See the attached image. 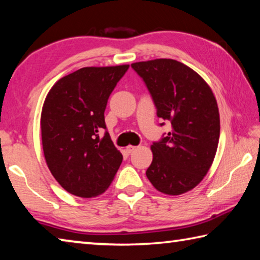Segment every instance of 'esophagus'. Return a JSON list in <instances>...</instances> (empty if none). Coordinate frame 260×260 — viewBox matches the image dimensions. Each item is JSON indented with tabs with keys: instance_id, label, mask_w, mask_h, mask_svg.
Segmentation results:
<instances>
[{
	"instance_id": "obj_1",
	"label": "esophagus",
	"mask_w": 260,
	"mask_h": 260,
	"mask_svg": "<svg viewBox=\"0 0 260 260\" xmlns=\"http://www.w3.org/2000/svg\"><path fill=\"white\" fill-rule=\"evenodd\" d=\"M135 149H136V146H134V145H128V146H126L125 151H126L127 154H129V153L133 152V151H134Z\"/></svg>"
}]
</instances>
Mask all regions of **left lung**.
I'll return each mask as SVG.
<instances>
[{
	"label": "left lung",
	"instance_id": "obj_1",
	"mask_svg": "<svg viewBox=\"0 0 260 260\" xmlns=\"http://www.w3.org/2000/svg\"><path fill=\"white\" fill-rule=\"evenodd\" d=\"M131 66L148 87L158 118L172 124L171 132L151 145L146 177L165 194H182L202 181L214 161L220 132L214 93L200 75L176 60Z\"/></svg>",
	"mask_w": 260,
	"mask_h": 260
}]
</instances>
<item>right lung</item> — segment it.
<instances>
[{
    "label": "right lung",
    "instance_id": "right-lung-1",
    "mask_svg": "<svg viewBox=\"0 0 260 260\" xmlns=\"http://www.w3.org/2000/svg\"><path fill=\"white\" fill-rule=\"evenodd\" d=\"M128 68H81L59 79L46 95L41 116L44 157L56 182L74 196L101 194L122 161L107 132L105 110Z\"/></svg>",
    "mask_w": 260,
    "mask_h": 260
}]
</instances>
